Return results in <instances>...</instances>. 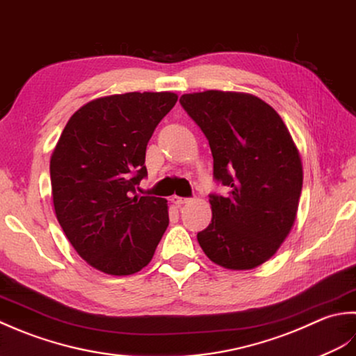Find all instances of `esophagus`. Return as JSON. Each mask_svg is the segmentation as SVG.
<instances>
[{
	"label": "esophagus",
	"instance_id": "34e87169",
	"mask_svg": "<svg viewBox=\"0 0 356 356\" xmlns=\"http://www.w3.org/2000/svg\"><path fill=\"white\" fill-rule=\"evenodd\" d=\"M170 201H172L175 206H183V204H186V202H188L191 200H188V198H183V197H178V195H173V197L170 198Z\"/></svg>",
	"mask_w": 356,
	"mask_h": 356
}]
</instances>
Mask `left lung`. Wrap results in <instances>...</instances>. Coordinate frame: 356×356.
<instances>
[{"mask_svg":"<svg viewBox=\"0 0 356 356\" xmlns=\"http://www.w3.org/2000/svg\"><path fill=\"white\" fill-rule=\"evenodd\" d=\"M206 135L213 178L227 193H210L212 222L198 232L210 261L249 270L275 255L292 229L302 164L284 121L249 93L206 90L179 98Z\"/></svg>","mask_w":356,"mask_h":356,"instance_id":"1","label":"left lung"}]
</instances>
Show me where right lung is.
I'll use <instances>...</instances> for the list:
<instances>
[{"label":"right lung","instance_id":"add662e5","mask_svg":"<svg viewBox=\"0 0 356 356\" xmlns=\"http://www.w3.org/2000/svg\"><path fill=\"white\" fill-rule=\"evenodd\" d=\"M178 97L129 92L72 115L50 158L56 220L78 255L122 277L146 267L169 226L168 201L138 197L146 147Z\"/></svg>","mask_w":356,"mask_h":356}]
</instances>
